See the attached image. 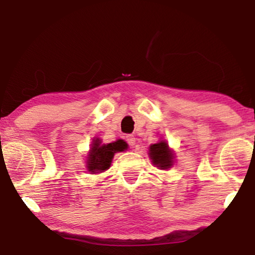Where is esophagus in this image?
Listing matches in <instances>:
<instances>
[{
    "mask_svg": "<svg viewBox=\"0 0 255 255\" xmlns=\"http://www.w3.org/2000/svg\"><path fill=\"white\" fill-rule=\"evenodd\" d=\"M126 140H127V142L130 146L135 145V136H134V135H127V136H126Z\"/></svg>",
    "mask_w": 255,
    "mask_h": 255,
    "instance_id": "esophagus-1",
    "label": "esophagus"
}]
</instances>
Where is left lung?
Segmentation results:
<instances>
[{
	"mask_svg": "<svg viewBox=\"0 0 255 255\" xmlns=\"http://www.w3.org/2000/svg\"><path fill=\"white\" fill-rule=\"evenodd\" d=\"M150 157L152 163L158 168L168 169L172 165L174 153L170 151L165 141H160L150 146Z\"/></svg>",
	"mask_w": 255,
	"mask_h": 255,
	"instance_id": "obj_1",
	"label": "left lung"
}]
</instances>
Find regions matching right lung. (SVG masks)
<instances>
[{"instance_id":"1","label":"right lung","mask_w":255,"mask_h":255,"mask_svg":"<svg viewBox=\"0 0 255 255\" xmlns=\"http://www.w3.org/2000/svg\"><path fill=\"white\" fill-rule=\"evenodd\" d=\"M127 148L124 140H118L108 145H101L99 139L95 140L87 157V169L91 172H102L109 169L114 154Z\"/></svg>"}]
</instances>
